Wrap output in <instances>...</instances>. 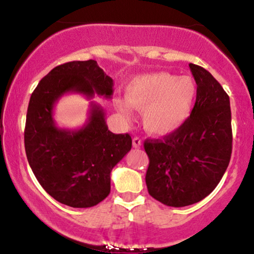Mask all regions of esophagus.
Instances as JSON below:
<instances>
[{
  "mask_svg": "<svg viewBox=\"0 0 254 254\" xmlns=\"http://www.w3.org/2000/svg\"><path fill=\"white\" fill-rule=\"evenodd\" d=\"M132 145L135 148H139L142 145V141H141V138H139V137H133V139H132Z\"/></svg>",
  "mask_w": 254,
  "mask_h": 254,
  "instance_id": "esophagus-1",
  "label": "esophagus"
}]
</instances>
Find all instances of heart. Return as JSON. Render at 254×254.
Wrapping results in <instances>:
<instances>
[{"label": "heart", "instance_id": "obj_1", "mask_svg": "<svg viewBox=\"0 0 254 254\" xmlns=\"http://www.w3.org/2000/svg\"><path fill=\"white\" fill-rule=\"evenodd\" d=\"M197 95V84L190 76L155 72L133 78L127 84L124 100H117V107L125 116L130 106L143 111L142 123L147 132L166 136L179 129L190 116Z\"/></svg>", "mask_w": 254, "mask_h": 254}]
</instances>
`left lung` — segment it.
I'll use <instances>...</instances> for the list:
<instances>
[{
	"label": "left lung",
	"mask_w": 254,
	"mask_h": 254,
	"mask_svg": "<svg viewBox=\"0 0 254 254\" xmlns=\"http://www.w3.org/2000/svg\"><path fill=\"white\" fill-rule=\"evenodd\" d=\"M197 83L196 103L179 129L147 138L148 192L167 206H186L210 194L222 179L232 155L229 97L208 70L189 64Z\"/></svg>",
	"instance_id": "left-lung-1"
}]
</instances>
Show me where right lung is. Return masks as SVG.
<instances>
[{"instance_id": "obj_1", "label": "right lung", "mask_w": 254, "mask_h": 254, "mask_svg": "<svg viewBox=\"0 0 254 254\" xmlns=\"http://www.w3.org/2000/svg\"><path fill=\"white\" fill-rule=\"evenodd\" d=\"M112 86L94 60L72 61L52 69L31 95L24 136L28 164L44 190L71 208H90L109 196L111 171L132 141L129 133L111 132L95 105L88 123L77 131L58 129L52 109L66 92L110 98Z\"/></svg>"}]
</instances>
